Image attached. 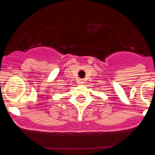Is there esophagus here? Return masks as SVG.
<instances>
[{
	"instance_id": "obj_1",
	"label": "esophagus",
	"mask_w": 155,
	"mask_h": 155,
	"mask_svg": "<svg viewBox=\"0 0 155 155\" xmlns=\"http://www.w3.org/2000/svg\"><path fill=\"white\" fill-rule=\"evenodd\" d=\"M84 83V80H83V79H80V81H79V82H78V84H80V85H81V84H83Z\"/></svg>"
}]
</instances>
